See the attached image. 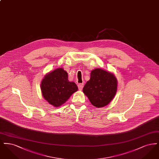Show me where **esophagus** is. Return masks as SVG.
I'll return each instance as SVG.
<instances>
[{
    "instance_id": "esophagus-1",
    "label": "esophagus",
    "mask_w": 159,
    "mask_h": 159,
    "mask_svg": "<svg viewBox=\"0 0 159 159\" xmlns=\"http://www.w3.org/2000/svg\"><path fill=\"white\" fill-rule=\"evenodd\" d=\"M83 83H79V84H78V88H79V90H82V89H83Z\"/></svg>"
}]
</instances>
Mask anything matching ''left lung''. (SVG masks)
<instances>
[{
  "label": "left lung",
  "mask_w": 159,
  "mask_h": 159,
  "mask_svg": "<svg viewBox=\"0 0 159 159\" xmlns=\"http://www.w3.org/2000/svg\"><path fill=\"white\" fill-rule=\"evenodd\" d=\"M117 80L113 74L96 68L91 73V78L83 88L84 93L91 104L98 108L107 106L117 91Z\"/></svg>",
  "instance_id": "obj_1"
}]
</instances>
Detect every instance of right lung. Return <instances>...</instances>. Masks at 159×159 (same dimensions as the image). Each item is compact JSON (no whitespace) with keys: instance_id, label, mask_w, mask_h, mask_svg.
I'll return each mask as SVG.
<instances>
[{"instance_id":"obj_1","label":"right lung","mask_w":159,"mask_h":159,"mask_svg":"<svg viewBox=\"0 0 159 159\" xmlns=\"http://www.w3.org/2000/svg\"><path fill=\"white\" fill-rule=\"evenodd\" d=\"M77 90L76 83L68 81V74L63 68H57L46 75L41 83L43 97L56 107L66 102Z\"/></svg>"}]
</instances>
